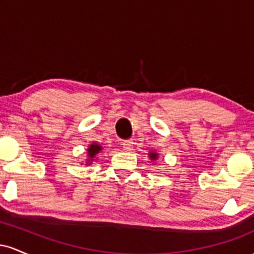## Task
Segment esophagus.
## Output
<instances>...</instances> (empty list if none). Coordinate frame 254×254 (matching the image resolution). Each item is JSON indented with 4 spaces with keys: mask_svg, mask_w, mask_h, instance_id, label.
<instances>
[{
    "mask_svg": "<svg viewBox=\"0 0 254 254\" xmlns=\"http://www.w3.org/2000/svg\"><path fill=\"white\" fill-rule=\"evenodd\" d=\"M123 149L125 150V151H131L133 149V141L132 139H129V141H125V142H123Z\"/></svg>",
    "mask_w": 254,
    "mask_h": 254,
    "instance_id": "obj_1",
    "label": "esophagus"
}]
</instances>
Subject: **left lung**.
Here are the masks:
<instances>
[{"label":"left lung","instance_id":"8db88e82","mask_svg":"<svg viewBox=\"0 0 254 254\" xmlns=\"http://www.w3.org/2000/svg\"><path fill=\"white\" fill-rule=\"evenodd\" d=\"M148 155H149V159L151 161H156V160L159 159V153H156V151L154 150H150L149 153H148Z\"/></svg>","mask_w":254,"mask_h":254}]
</instances>
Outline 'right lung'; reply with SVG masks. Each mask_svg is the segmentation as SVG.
I'll return each instance as SVG.
<instances>
[{
  "label": "right lung",
  "instance_id": "1",
  "mask_svg": "<svg viewBox=\"0 0 254 254\" xmlns=\"http://www.w3.org/2000/svg\"><path fill=\"white\" fill-rule=\"evenodd\" d=\"M101 150H103V147H101L100 144L95 143V142H93L92 144L88 145V148H87V159L84 160V165L86 166H89L92 165L93 162H95L98 160L97 155L99 153H101ZM82 164V162H81Z\"/></svg>",
  "mask_w": 254,
  "mask_h": 254
}]
</instances>
